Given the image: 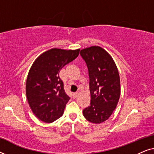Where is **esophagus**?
Instances as JSON below:
<instances>
[{
	"label": "esophagus",
	"instance_id": "esophagus-1",
	"mask_svg": "<svg viewBox=\"0 0 154 154\" xmlns=\"http://www.w3.org/2000/svg\"><path fill=\"white\" fill-rule=\"evenodd\" d=\"M79 92H75V93H73V97H77V96L79 95Z\"/></svg>",
	"mask_w": 154,
	"mask_h": 154
}]
</instances>
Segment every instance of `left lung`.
<instances>
[{
  "label": "left lung",
  "mask_w": 154,
  "mask_h": 154,
  "mask_svg": "<svg viewBox=\"0 0 154 154\" xmlns=\"http://www.w3.org/2000/svg\"><path fill=\"white\" fill-rule=\"evenodd\" d=\"M80 54L87 65L91 102L83 111L92 123L106 121L116 108L121 94V81L114 60L100 46L81 50Z\"/></svg>",
  "instance_id": "obj_1"
}]
</instances>
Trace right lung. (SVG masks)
I'll use <instances>...</instances> for the list:
<instances>
[{
    "label": "right lung",
    "mask_w": 154,
    "mask_h": 154,
    "mask_svg": "<svg viewBox=\"0 0 154 154\" xmlns=\"http://www.w3.org/2000/svg\"><path fill=\"white\" fill-rule=\"evenodd\" d=\"M80 49L52 48L38 57L31 65L26 83L29 105L39 120L50 123L62 116L69 100L60 71L79 56Z\"/></svg>",
    "instance_id": "obj_1"
}]
</instances>
